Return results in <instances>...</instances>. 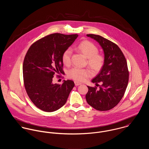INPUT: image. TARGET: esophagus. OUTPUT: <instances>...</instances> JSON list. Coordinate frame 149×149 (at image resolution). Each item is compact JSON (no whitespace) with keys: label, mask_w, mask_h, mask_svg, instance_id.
Here are the masks:
<instances>
[{"label":"esophagus","mask_w":149,"mask_h":149,"mask_svg":"<svg viewBox=\"0 0 149 149\" xmlns=\"http://www.w3.org/2000/svg\"><path fill=\"white\" fill-rule=\"evenodd\" d=\"M74 84L76 86H78V85H81V83H79L78 81H74Z\"/></svg>","instance_id":"obj_1"}]
</instances>
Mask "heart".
I'll return each mask as SVG.
<instances>
[{"label": "heart", "instance_id": "b5f03b06", "mask_svg": "<svg viewBox=\"0 0 149 149\" xmlns=\"http://www.w3.org/2000/svg\"><path fill=\"white\" fill-rule=\"evenodd\" d=\"M77 50L82 53L87 58L88 66L95 72H99L104 64V57L102 54H99L97 47L92 42L88 41H83L77 46ZM72 50L67 49L63 53L62 60L64 65H69L71 62ZM92 74L88 69H80L73 68L69 70L68 73V76L76 81H83Z\"/></svg>", "mask_w": 149, "mask_h": 149}]
</instances>
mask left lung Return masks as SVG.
I'll return each instance as SVG.
<instances>
[{
  "label": "left lung",
  "instance_id": "8db88e82",
  "mask_svg": "<svg viewBox=\"0 0 149 149\" xmlns=\"http://www.w3.org/2000/svg\"><path fill=\"white\" fill-rule=\"evenodd\" d=\"M99 43L103 50L104 64L98 74L92 80L99 89L87 86L85 98L89 105L98 111H108L116 106L122 99L128 82L129 72L126 58L119 46L106 38L87 34Z\"/></svg>",
  "mask_w": 149,
  "mask_h": 149
}]
</instances>
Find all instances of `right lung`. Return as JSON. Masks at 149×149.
I'll use <instances>...</instances> for the list:
<instances>
[{"label":"right lung","mask_w":149,"mask_h":149,"mask_svg":"<svg viewBox=\"0 0 149 149\" xmlns=\"http://www.w3.org/2000/svg\"><path fill=\"white\" fill-rule=\"evenodd\" d=\"M79 36L54 33L34 43L29 49L23 64L26 92L34 104L46 112L57 111L66 103L74 86L72 80L53 84L56 73H63L62 56Z\"/></svg>","instance_id":"add662e5"}]
</instances>
